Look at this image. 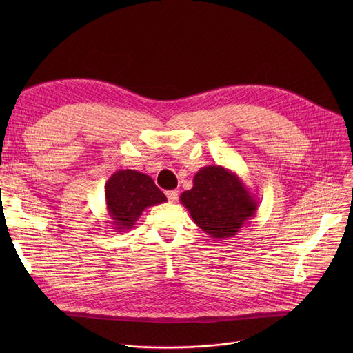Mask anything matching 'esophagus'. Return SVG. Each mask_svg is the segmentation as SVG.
<instances>
[{
    "instance_id": "34e87169",
    "label": "esophagus",
    "mask_w": 353,
    "mask_h": 353,
    "mask_svg": "<svg viewBox=\"0 0 353 353\" xmlns=\"http://www.w3.org/2000/svg\"><path fill=\"white\" fill-rule=\"evenodd\" d=\"M165 194H167V199H169V201H172V203L177 201V199H179V192L177 190H169Z\"/></svg>"
}]
</instances>
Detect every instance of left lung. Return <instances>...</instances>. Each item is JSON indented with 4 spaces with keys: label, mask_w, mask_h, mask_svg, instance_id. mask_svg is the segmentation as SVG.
I'll list each match as a JSON object with an SVG mask.
<instances>
[{
    "label": "left lung",
    "mask_w": 353,
    "mask_h": 353,
    "mask_svg": "<svg viewBox=\"0 0 353 353\" xmlns=\"http://www.w3.org/2000/svg\"><path fill=\"white\" fill-rule=\"evenodd\" d=\"M181 205L212 239H230L256 216L259 201L236 173L223 165H205L194 174L193 188L183 192Z\"/></svg>",
    "instance_id": "left-lung-1"
}]
</instances>
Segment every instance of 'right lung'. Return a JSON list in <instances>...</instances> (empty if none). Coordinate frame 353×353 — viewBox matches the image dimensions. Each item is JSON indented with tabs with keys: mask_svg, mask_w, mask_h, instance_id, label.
<instances>
[{
	"mask_svg": "<svg viewBox=\"0 0 353 353\" xmlns=\"http://www.w3.org/2000/svg\"><path fill=\"white\" fill-rule=\"evenodd\" d=\"M108 225L114 232L132 230L141 213L150 206L167 201L153 179L137 170H117L104 186Z\"/></svg>",
	"mask_w": 353,
	"mask_h": 353,
	"instance_id": "right-lung-1",
	"label": "right lung"
}]
</instances>
